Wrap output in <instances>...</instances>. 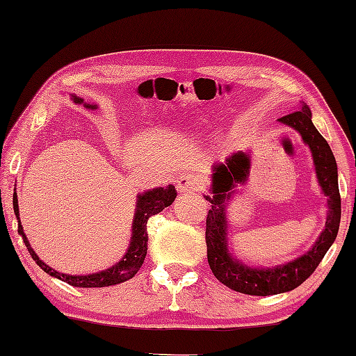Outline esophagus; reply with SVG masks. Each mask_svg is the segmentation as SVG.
Returning a JSON list of instances; mask_svg holds the SVG:
<instances>
[{
	"mask_svg": "<svg viewBox=\"0 0 356 356\" xmlns=\"http://www.w3.org/2000/svg\"><path fill=\"white\" fill-rule=\"evenodd\" d=\"M177 188L178 191H201L204 188V179L197 175L193 173H183L181 177L177 179Z\"/></svg>",
	"mask_w": 356,
	"mask_h": 356,
	"instance_id": "34e87169",
	"label": "esophagus"
}]
</instances>
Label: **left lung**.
<instances>
[{
  "label": "left lung",
  "mask_w": 356,
  "mask_h": 356,
  "mask_svg": "<svg viewBox=\"0 0 356 356\" xmlns=\"http://www.w3.org/2000/svg\"><path fill=\"white\" fill-rule=\"evenodd\" d=\"M280 121L298 131L305 143L309 145L318 181L325 196L329 197L330 211L324 232L321 233L313 250L285 266L274 267V269H252L233 259L230 252L227 251V217L223 212V202L230 197L232 189L236 183H243L246 179L250 160L246 154L240 152L232 155L225 165L216 167L212 184L213 196H206L207 201L212 204V209H209L206 218L207 261L218 282H222L230 290L245 295H277L300 286L316 270L339 233L342 211H340L337 163H335L327 140L314 128L311 121V111L306 105H301L298 111L282 116Z\"/></svg>",
  "instance_id": "1"
}]
</instances>
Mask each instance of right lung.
Here are the masks:
<instances>
[{
	"label": "right lung",
	"instance_id": "right-lung-1",
	"mask_svg": "<svg viewBox=\"0 0 356 356\" xmlns=\"http://www.w3.org/2000/svg\"><path fill=\"white\" fill-rule=\"evenodd\" d=\"M76 104H82V99L79 97H72ZM89 108H94V105H86ZM177 197V189L175 186L167 188H157L152 189V191H147L144 194H140L138 199V209H136L134 213V223H133V238H131V245L128 248V252H126L123 259H121L118 264H115L110 269H106L104 272H99V274H92V275H66L61 274V272H56L55 269H51L50 266H47L45 262H42L38 259V256L33 252V250L29 245L26 235H24L21 220H19V206H17V194L14 193L13 196V206H14V213L17 217V232L19 235L22 236L24 243H26L29 252H31L32 259L37 262V266L40 267L50 274L51 277H56L66 284H70L72 286H81V289H92V286H110V285H116L121 284V282H126L138 274L139 267L143 266L144 257L147 254V220L155 213L162 212L165 207L172 206V202Z\"/></svg>",
	"mask_w": 356,
	"mask_h": 356
}]
</instances>
